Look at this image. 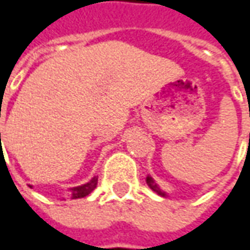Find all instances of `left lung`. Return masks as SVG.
I'll use <instances>...</instances> for the list:
<instances>
[{"instance_id":"left-lung-1","label":"left lung","mask_w":250,"mask_h":250,"mask_svg":"<svg viewBox=\"0 0 250 250\" xmlns=\"http://www.w3.org/2000/svg\"><path fill=\"white\" fill-rule=\"evenodd\" d=\"M146 185H148V186H149L151 189L154 190V191H157L159 196H162V197H167V193H165L164 190L159 189V186H158L157 183L154 182V179H152L151 176H146Z\"/></svg>"}]
</instances>
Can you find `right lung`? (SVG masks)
<instances>
[{
  "label": "right lung",
  "instance_id": "obj_1",
  "mask_svg": "<svg viewBox=\"0 0 250 250\" xmlns=\"http://www.w3.org/2000/svg\"><path fill=\"white\" fill-rule=\"evenodd\" d=\"M96 185H98V178L95 176V178H92L88 183H85V185H82V186L72 188V189H70L71 199H81V197L88 196L92 190H95Z\"/></svg>",
  "mask_w": 250,
  "mask_h": 250
}]
</instances>
